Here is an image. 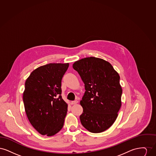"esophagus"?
<instances>
[{
	"mask_svg": "<svg viewBox=\"0 0 156 156\" xmlns=\"http://www.w3.org/2000/svg\"><path fill=\"white\" fill-rule=\"evenodd\" d=\"M77 103H78L77 101H74L71 102V105H75V104H76Z\"/></svg>",
	"mask_w": 156,
	"mask_h": 156,
	"instance_id": "obj_1",
	"label": "esophagus"
}]
</instances>
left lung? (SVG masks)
I'll use <instances>...</instances> for the list:
<instances>
[{
  "label": "left lung",
  "instance_id": "obj_1",
  "mask_svg": "<svg viewBox=\"0 0 156 156\" xmlns=\"http://www.w3.org/2000/svg\"><path fill=\"white\" fill-rule=\"evenodd\" d=\"M73 67L86 90L80 101L81 124L91 133L104 132L115 122L122 105L119 74L109 62L94 57L76 61Z\"/></svg>",
  "mask_w": 156,
  "mask_h": 156
}]
</instances>
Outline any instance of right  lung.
Listing matches in <instances>:
<instances>
[{"label":"right lung","mask_w":156,"mask_h":156,"mask_svg":"<svg viewBox=\"0 0 156 156\" xmlns=\"http://www.w3.org/2000/svg\"><path fill=\"white\" fill-rule=\"evenodd\" d=\"M69 63H50L34 69L25 82L23 99L30 123L39 133L52 136L64 126L68 105L61 80Z\"/></svg>","instance_id":"add662e5"}]
</instances>
